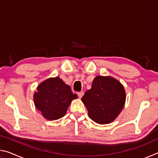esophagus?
I'll return each instance as SVG.
<instances>
[{
  "instance_id": "obj_1",
  "label": "esophagus",
  "mask_w": 158,
  "mask_h": 158,
  "mask_svg": "<svg viewBox=\"0 0 158 158\" xmlns=\"http://www.w3.org/2000/svg\"><path fill=\"white\" fill-rule=\"evenodd\" d=\"M77 95H78V97L79 98H81L83 97V95H84V92H79V93H77Z\"/></svg>"
}]
</instances>
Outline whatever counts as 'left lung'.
I'll use <instances>...</instances> for the list:
<instances>
[{"mask_svg":"<svg viewBox=\"0 0 158 158\" xmlns=\"http://www.w3.org/2000/svg\"><path fill=\"white\" fill-rule=\"evenodd\" d=\"M125 99L124 86L118 80L109 76H97L81 101L86 106L90 118L104 125L110 123L118 116Z\"/></svg>","mask_w":158,"mask_h":158,"instance_id":"8db88e82","label":"left lung"}]
</instances>
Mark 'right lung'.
Segmentation results:
<instances>
[{
    "instance_id": "obj_1",
    "label": "right lung",
    "mask_w": 158,
    "mask_h": 158,
    "mask_svg": "<svg viewBox=\"0 0 158 158\" xmlns=\"http://www.w3.org/2000/svg\"><path fill=\"white\" fill-rule=\"evenodd\" d=\"M77 99L69 85L60 77H51L41 82L33 94L35 106L45 119L54 121L65 116L72 101Z\"/></svg>"
}]
</instances>
